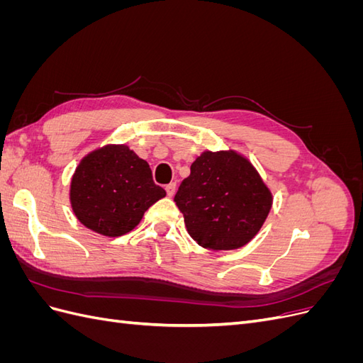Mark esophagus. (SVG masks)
<instances>
[{
    "label": "esophagus",
    "instance_id": "34e87169",
    "mask_svg": "<svg viewBox=\"0 0 363 363\" xmlns=\"http://www.w3.org/2000/svg\"><path fill=\"white\" fill-rule=\"evenodd\" d=\"M164 189H167L168 196H172V195L175 194V183H169V184H167V186H164Z\"/></svg>",
    "mask_w": 363,
    "mask_h": 363
}]
</instances>
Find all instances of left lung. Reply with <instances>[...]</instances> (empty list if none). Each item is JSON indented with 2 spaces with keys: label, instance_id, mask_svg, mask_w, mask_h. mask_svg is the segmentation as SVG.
Returning a JSON list of instances; mask_svg holds the SVG:
<instances>
[{
  "label": "left lung",
  "instance_id": "1",
  "mask_svg": "<svg viewBox=\"0 0 363 363\" xmlns=\"http://www.w3.org/2000/svg\"><path fill=\"white\" fill-rule=\"evenodd\" d=\"M186 230L207 250H236L255 238L271 211L272 194L239 152L203 151L174 196Z\"/></svg>",
  "mask_w": 363,
  "mask_h": 363
}]
</instances>
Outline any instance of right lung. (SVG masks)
<instances>
[{
  "label": "right lung",
  "mask_w": 363,
  "mask_h": 363,
  "mask_svg": "<svg viewBox=\"0 0 363 363\" xmlns=\"http://www.w3.org/2000/svg\"><path fill=\"white\" fill-rule=\"evenodd\" d=\"M167 195L150 164L127 145L108 144L86 155L71 179L69 201L79 221L103 236L131 232L148 207Z\"/></svg>",
  "instance_id": "add662e5"
}]
</instances>
